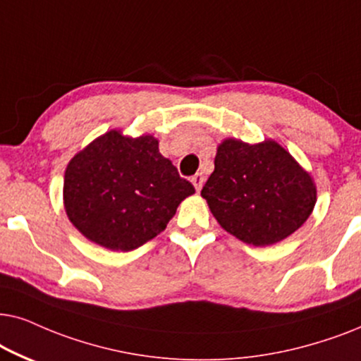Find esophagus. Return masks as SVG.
Returning <instances> with one entry per match:
<instances>
[{"instance_id":"34e87169","label":"esophagus","mask_w":361,"mask_h":361,"mask_svg":"<svg viewBox=\"0 0 361 361\" xmlns=\"http://www.w3.org/2000/svg\"><path fill=\"white\" fill-rule=\"evenodd\" d=\"M191 183L195 185L196 191H200L201 186H203V183H204V176L201 175V173H196L195 176H191Z\"/></svg>"}]
</instances>
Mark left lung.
<instances>
[{
  "label": "left lung",
  "instance_id": "obj_1",
  "mask_svg": "<svg viewBox=\"0 0 361 361\" xmlns=\"http://www.w3.org/2000/svg\"><path fill=\"white\" fill-rule=\"evenodd\" d=\"M218 223L241 241L271 246L300 228L315 206L309 173L276 142L224 140L201 190Z\"/></svg>",
  "mask_w": 361,
  "mask_h": 361
}]
</instances>
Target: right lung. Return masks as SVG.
<instances>
[{"label": "right lung", "mask_w": 361, "mask_h": 361, "mask_svg": "<svg viewBox=\"0 0 361 361\" xmlns=\"http://www.w3.org/2000/svg\"><path fill=\"white\" fill-rule=\"evenodd\" d=\"M193 193V185L158 152V140L117 130L77 153L64 176L71 223L112 251H132L150 241Z\"/></svg>", "instance_id": "right-lung-1"}]
</instances>
